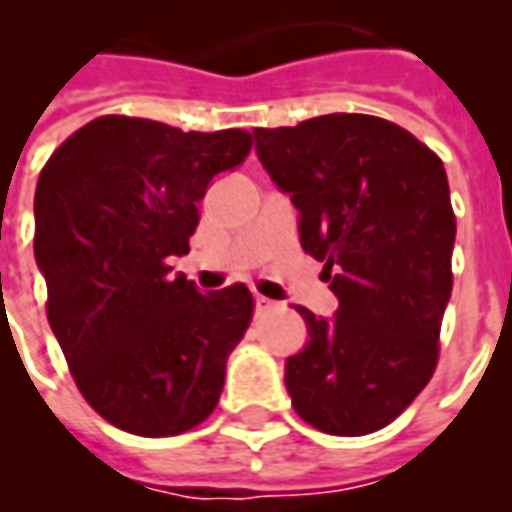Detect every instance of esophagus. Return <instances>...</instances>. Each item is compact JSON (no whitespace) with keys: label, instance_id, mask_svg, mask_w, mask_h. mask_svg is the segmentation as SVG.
Instances as JSON below:
<instances>
[{"label":"esophagus","instance_id":"esophagus-1","mask_svg":"<svg viewBox=\"0 0 512 512\" xmlns=\"http://www.w3.org/2000/svg\"><path fill=\"white\" fill-rule=\"evenodd\" d=\"M255 307H257V312H271V310H277L279 304L277 301L266 299V296H255Z\"/></svg>","mask_w":512,"mask_h":512}]
</instances>
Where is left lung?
<instances>
[{
  "label": "left lung",
  "mask_w": 512,
  "mask_h": 512,
  "mask_svg": "<svg viewBox=\"0 0 512 512\" xmlns=\"http://www.w3.org/2000/svg\"><path fill=\"white\" fill-rule=\"evenodd\" d=\"M255 153L299 211L304 252L340 301L293 304L310 340L285 359L290 403L332 436L400 417L436 370L452 293L455 216L439 156L389 120L323 115L255 128Z\"/></svg>",
  "instance_id": "left-lung-1"
}]
</instances>
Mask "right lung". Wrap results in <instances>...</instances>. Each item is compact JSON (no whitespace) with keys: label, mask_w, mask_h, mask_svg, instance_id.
<instances>
[{"label":"right lung","mask_w":512,"mask_h":512,"mask_svg":"<svg viewBox=\"0 0 512 512\" xmlns=\"http://www.w3.org/2000/svg\"><path fill=\"white\" fill-rule=\"evenodd\" d=\"M249 147L241 128L186 134L109 115L40 172L35 260L49 326L84 400L115 428L178 436L219 403L255 301L241 282L200 293L167 260L189 252L197 202Z\"/></svg>","instance_id":"obj_1"}]
</instances>
